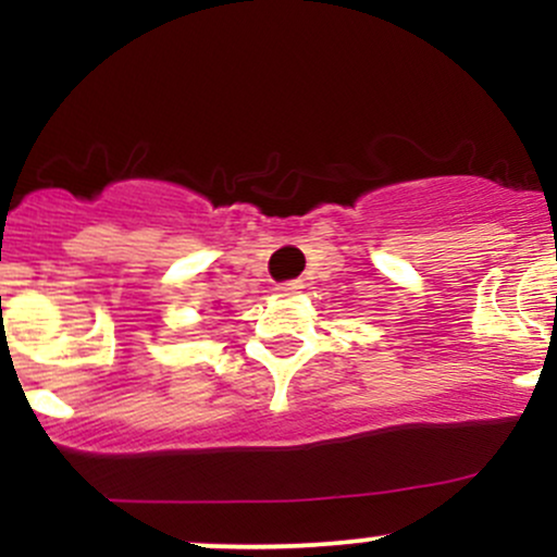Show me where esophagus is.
<instances>
[{
    "mask_svg": "<svg viewBox=\"0 0 557 557\" xmlns=\"http://www.w3.org/2000/svg\"><path fill=\"white\" fill-rule=\"evenodd\" d=\"M304 290V283L300 280H290V283H280L277 293L280 296H296V293Z\"/></svg>",
    "mask_w": 557,
    "mask_h": 557,
    "instance_id": "obj_1",
    "label": "esophagus"
}]
</instances>
